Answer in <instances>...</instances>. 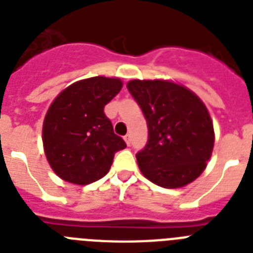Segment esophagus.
Instances as JSON below:
<instances>
[{
    "mask_svg": "<svg viewBox=\"0 0 253 253\" xmlns=\"http://www.w3.org/2000/svg\"><path fill=\"white\" fill-rule=\"evenodd\" d=\"M125 141H126V144L128 145V146L131 145V135H129V133H128V135L125 136Z\"/></svg>",
    "mask_w": 253,
    "mask_h": 253,
    "instance_id": "1",
    "label": "esophagus"
}]
</instances>
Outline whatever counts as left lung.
Segmentation results:
<instances>
[{"instance_id": "obj_1", "label": "left lung", "mask_w": 253, "mask_h": 253, "mask_svg": "<svg viewBox=\"0 0 253 253\" xmlns=\"http://www.w3.org/2000/svg\"><path fill=\"white\" fill-rule=\"evenodd\" d=\"M127 89L148 124V142L136 154L142 174L166 188L195 181L214 148V127L205 104L172 81L132 80Z\"/></svg>"}]
</instances>
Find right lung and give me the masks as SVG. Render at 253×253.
Wrapping results in <instances>:
<instances>
[{
	"instance_id": "obj_1",
	"label": "right lung",
	"mask_w": 253,
	"mask_h": 253,
	"mask_svg": "<svg viewBox=\"0 0 253 253\" xmlns=\"http://www.w3.org/2000/svg\"><path fill=\"white\" fill-rule=\"evenodd\" d=\"M121 89L120 79L95 76L66 87L50 104L43 124V145L60 178L93 183L108 173L114 154L126 148L104 113Z\"/></svg>"
}]
</instances>
